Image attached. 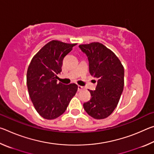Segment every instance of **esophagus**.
Segmentation results:
<instances>
[{"instance_id": "obj_1", "label": "esophagus", "mask_w": 154, "mask_h": 154, "mask_svg": "<svg viewBox=\"0 0 154 154\" xmlns=\"http://www.w3.org/2000/svg\"><path fill=\"white\" fill-rule=\"evenodd\" d=\"M83 89V87L82 86V85H78V91L80 92V91H82Z\"/></svg>"}]
</instances>
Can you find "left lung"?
I'll return each mask as SVG.
<instances>
[{
    "label": "left lung",
    "mask_w": 154,
    "mask_h": 154,
    "mask_svg": "<svg viewBox=\"0 0 154 154\" xmlns=\"http://www.w3.org/2000/svg\"><path fill=\"white\" fill-rule=\"evenodd\" d=\"M89 60L90 74L97 78L94 91L83 108L93 118H107L118 105L124 90V69L119 59L103 44L93 42L79 45Z\"/></svg>",
    "instance_id": "1"
}]
</instances>
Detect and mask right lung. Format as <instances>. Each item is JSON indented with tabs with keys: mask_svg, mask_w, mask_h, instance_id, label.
I'll list each match as a JSON object with an SVG mask.
<instances>
[{
	"mask_svg": "<svg viewBox=\"0 0 154 154\" xmlns=\"http://www.w3.org/2000/svg\"><path fill=\"white\" fill-rule=\"evenodd\" d=\"M77 43L52 40L36 53L28 66L26 83L30 98L37 113L54 119L66 111L78 86L75 83H57L62 61Z\"/></svg>",
	"mask_w": 154,
	"mask_h": 154,
	"instance_id": "1",
	"label": "right lung"
}]
</instances>
